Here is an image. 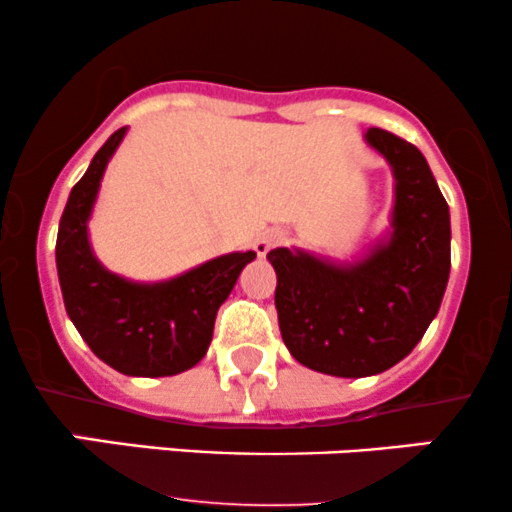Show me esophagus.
<instances>
[{
  "label": "esophagus",
  "instance_id": "obj_1",
  "mask_svg": "<svg viewBox=\"0 0 512 512\" xmlns=\"http://www.w3.org/2000/svg\"><path fill=\"white\" fill-rule=\"evenodd\" d=\"M281 240H284V233L276 231V228H267V231H262L260 236L255 238V243H252V248H255L257 255L264 257L269 250L276 248V245H279Z\"/></svg>",
  "mask_w": 512,
  "mask_h": 512
}]
</instances>
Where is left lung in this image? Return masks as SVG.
<instances>
[{
  "instance_id": "1",
  "label": "left lung",
  "mask_w": 512,
  "mask_h": 512,
  "mask_svg": "<svg viewBox=\"0 0 512 512\" xmlns=\"http://www.w3.org/2000/svg\"><path fill=\"white\" fill-rule=\"evenodd\" d=\"M366 142L390 163V231L356 262L298 248L267 255L286 349L303 366L337 378L392 368L421 342L450 276V209L424 154L385 129Z\"/></svg>"
}]
</instances>
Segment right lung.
I'll list each match as a JSON object with an SVG mask.
<instances>
[{"label": "right lung", "mask_w": 512, "mask_h": 512, "mask_svg": "<svg viewBox=\"0 0 512 512\" xmlns=\"http://www.w3.org/2000/svg\"><path fill=\"white\" fill-rule=\"evenodd\" d=\"M127 127L110 134L67 199L57 231V276L69 320L91 351L117 373L178 375L207 354L221 303L255 252H228L166 281L142 284L108 272L93 255L88 219L105 166Z\"/></svg>", "instance_id": "1"}]
</instances>
